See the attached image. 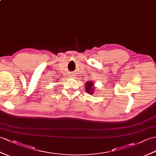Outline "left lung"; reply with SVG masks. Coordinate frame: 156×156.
<instances>
[{
	"label": "left lung",
	"mask_w": 156,
	"mask_h": 156,
	"mask_svg": "<svg viewBox=\"0 0 156 156\" xmlns=\"http://www.w3.org/2000/svg\"><path fill=\"white\" fill-rule=\"evenodd\" d=\"M84 88L86 89V92H88V94H93L94 92H95L96 87H94V84L92 81H88L86 82Z\"/></svg>",
	"instance_id": "obj_1"
}]
</instances>
